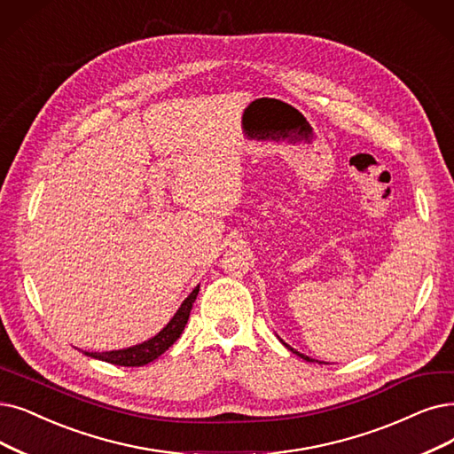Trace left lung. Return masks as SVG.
I'll return each mask as SVG.
<instances>
[{
    "mask_svg": "<svg viewBox=\"0 0 454 454\" xmlns=\"http://www.w3.org/2000/svg\"><path fill=\"white\" fill-rule=\"evenodd\" d=\"M283 344H285V342H283ZM285 347H286V348H290V347H288V344H285ZM290 350H293V352H294V354H298V356H301V357H303V359H307V361H313V359H311V357H307V356H303V354H300V352H296V350H294V348H290Z\"/></svg>",
    "mask_w": 454,
    "mask_h": 454,
    "instance_id": "obj_1",
    "label": "left lung"
}]
</instances>
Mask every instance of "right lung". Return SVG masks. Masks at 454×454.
I'll use <instances>...</instances> for the list:
<instances>
[{"mask_svg": "<svg viewBox=\"0 0 454 454\" xmlns=\"http://www.w3.org/2000/svg\"><path fill=\"white\" fill-rule=\"evenodd\" d=\"M197 293H199V286H195L192 290V294L183 301V305L178 307V311L175 313L171 322L153 339L145 340L141 344H136V347H132V348H124V350L83 352V354L107 361V364L121 365V367H141V365L151 364V361H154L158 356L164 354L169 347H173V342L180 337V333L184 332V325L190 318V311H192V305L197 298Z\"/></svg>", "mask_w": 454, "mask_h": 454, "instance_id": "right-lung-1", "label": "right lung"}]
</instances>
